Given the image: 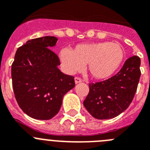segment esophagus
Instances as JSON below:
<instances>
[{"label": "esophagus", "mask_w": 150, "mask_h": 150, "mask_svg": "<svg viewBox=\"0 0 150 150\" xmlns=\"http://www.w3.org/2000/svg\"><path fill=\"white\" fill-rule=\"evenodd\" d=\"M83 82V79L81 78L78 77V76H76L75 77V83H82Z\"/></svg>", "instance_id": "1"}]
</instances>
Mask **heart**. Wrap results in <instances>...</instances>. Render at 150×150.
Returning <instances> with one entry per match:
<instances>
[{"mask_svg":"<svg viewBox=\"0 0 150 150\" xmlns=\"http://www.w3.org/2000/svg\"><path fill=\"white\" fill-rule=\"evenodd\" d=\"M125 50L119 43L110 41L83 43L72 51L63 49L60 59L69 72L79 71L87 64V71L94 79L103 80L111 77L122 65Z\"/></svg>","mask_w":150,"mask_h":150,"instance_id":"obj_1","label":"heart"}]
</instances>
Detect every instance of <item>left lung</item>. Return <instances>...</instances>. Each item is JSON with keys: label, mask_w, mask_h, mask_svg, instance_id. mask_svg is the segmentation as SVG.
Returning a JSON list of instances; mask_svg holds the SVG:
<instances>
[{"label": "left lung", "mask_w": 150, "mask_h": 150, "mask_svg": "<svg viewBox=\"0 0 150 150\" xmlns=\"http://www.w3.org/2000/svg\"><path fill=\"white\" fill-rule=\"evenodd\" d=\"M140 59L130 57L119 72L101 82L89 83V91L83 101L86 109L97 120L119 116L129 107L140 77Z\"/></svg>", "instance_id": "1"}]
</instances>
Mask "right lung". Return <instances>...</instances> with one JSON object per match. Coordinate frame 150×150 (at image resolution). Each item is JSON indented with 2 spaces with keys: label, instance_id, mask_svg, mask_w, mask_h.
<instances>
[{
  "label": "right lung",
  "instance_id": "1",
  "mask_svg": "<svg viewBox=\"0 0 150 150\" xmlns=\"http://www.w3.org/2000/svg\"><path fill=\"white\" fill-rule=\"evenodd\" d=\"M58 40L42 37L18 47L12 64L13 88L18 106L28 116L48 120L59 112L63 96L75 86L74 76L60 71L59 56L50 48Z\"/></svg>",
  "mask_w": 150,
  "mask_h": 150
}]
</instances>
